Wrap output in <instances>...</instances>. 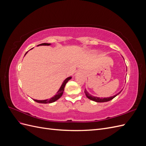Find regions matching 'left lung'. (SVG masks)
<instances>
[{
  "label": "left lung",
  "instance_id": "left-lung-1",
  "mask_svg": "<svg viewBox=\"0 0 146 146\" xmlns=\"http://www.w3.org/2000/svg\"><path fill=\"white\" fill-rule=\"evenodd\" d=\"M122 91V90H121V92ZM121 92H119L118 94H116V95H114V96H113L110 97V98H98V97H94V96H91L90 94L88 93V92H87V91H86V90H85V95L86 96L87 98H88V99H89L91 100H93V101L96 102H108V101L111 100H112L113 99H114V98H115V97H116V96H117L119 94H120Z\"/></svg>",
  "mask_w": 146,
  "mask_h": 146
}]
</instances>
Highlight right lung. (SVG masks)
<instances>
[{
  "mask_svg": "<svg viewBox=\"0 0 146 146\" xmlns=\"http://www.w3.org/2000/svg\"><path fill=\"white\" fill-rule=\"evenodd\" d=\"M49 45H50V44H49V43H42V44H39L38 46H49ZM27 52H26V54H27ZM71 78H72L71 77H68L66 79H65V80L63 82L62 85L61 86L60 90L58 91V92H56V94L53 97V98H50V99H46V100H42L33 99V100H35V102H38V103H40V104H50V103L54 102H55L56 100H57L58 99H60L61 97L62 96V95L63 94V91H64V87H65L66 84L67 83V82Z\"/></svg>",
  "mask_w": 146,
  "mask_h": 146,
  "instance_id": "right-lung-1",
  "label": "right lung"
}]
</instances>
